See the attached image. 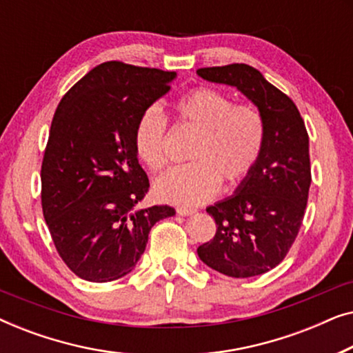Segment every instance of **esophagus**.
<instances>
[{"mask_svg":"<svg viewBox=\"0 0 353 353\" xmlns=\"http://www.w3.org/2000/svg\"><path fill=\"white\" fill-rule=\"evenodd\" d=\"M176 214L181 215V216H188V215L196 214V210H194V209H188V207H178Z\"/></svg>","mask_w":353,"mask_h":353,"instance_id":"34e87169","label":"esophagus"}]
</instances>
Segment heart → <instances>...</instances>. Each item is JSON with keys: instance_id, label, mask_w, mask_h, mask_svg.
<instances>
[{"instance_id": "heart-1", "label": "heart", "mask_w": 353, "mask_h": 353, "mask_svg": "<svg viewBox=\"0 0 353 353\" xmlns=\"http://www.w3.org/2000/svg\"><path fill=\"white\" fill-rule=\"evenodd\" d=\"M176 120L196 130L191 163L159 178L154 192L170 204L196 207L210 201L226 185L243 181L259 162L265 143L262 114L250 104H234L223 91L201 86L176 99ZM137 156L151 172L167 165V119L156 105L139 114L133 130Z\"/></svg>"}]
</instances>
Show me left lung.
Instances as JSON below:
<instances>
[{"instance_id":"1","label":"left lung","mask_w":353,"mask_h":353,"mask_svg":"<svg viewBox=\"0 0 353 353\" xmlns=\"http://www.w3.org/2000/svg\"><path fill=\"white\" fill-rule=\"evenodd\" d=\"M197 75L238 88L263 117L259 162L233 196L207 207L216 231L197 248L199 259L215 272L257 276L283 262L301 230L312 183L305 123L292 99L254 67H204Z\"/></svg>"}]
</instances>
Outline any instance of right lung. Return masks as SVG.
<instances>
[{"instance_id": "add662e5", "label": "right lung", "mask_w": 353, "mask_h": 353, "mask_svg": "<svg viewBox=\"0 0 353 353\" xmlns=\"http://www.w3.org/2000/svg\"><path fill=\"white\" fill-rule=\"evenodd\" d=\"M175 77L103 62L57 105L41 163V207L57 252L81 279L125 276L141 259L152 226L175 215L168 205L134 209L149 180L133 144L139 114L168 93Z\"/></svg>"}]
</instances>
